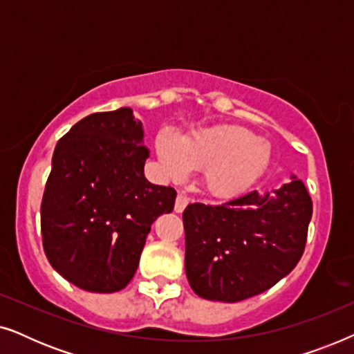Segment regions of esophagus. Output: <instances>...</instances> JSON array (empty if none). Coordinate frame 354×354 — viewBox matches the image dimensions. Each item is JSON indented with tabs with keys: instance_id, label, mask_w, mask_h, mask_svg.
Returning a JSON list of instances; mask_svg holds the SVG:
<instances>
[{
	"instance_id": "esophagus-1",
	"label": "esophagus",
	"mask_w": 354,
	"mask_h": 354,
	"mask_svg": "<svg viewBox=\"0 0 354 354\" xmlns=\"http://www.w3.org/2000/svg\"><path fill=\"white\" fill-rule=\"evenodd\" d=\"M187 205H188V196L185 193H178L176 198V206H174V209H176V212H182L187 207Z\"/></svg>"
}]
</instances>
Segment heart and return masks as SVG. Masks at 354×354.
Here are the masks:
<instances>
[{
  "mask_svg": "<svg viewBox=\"0 0 354 354\" xmlns=\"http://www.w3.org/2000/svg\"><path fill=\"white\" fill-rule=\"evenodd\" d=\"M154 147L166 177L180 182L192 169L203 171L206 190L222 198L250 188L270 161V145L239 125L200 129L182 138L161 130Z\"/></svg>",
  "mask_w": 354,
  "mask_h": 354,
  "instance_id": "heart-1",
  "label": "heart"
}]
</instances>
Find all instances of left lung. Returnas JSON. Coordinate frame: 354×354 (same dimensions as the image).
Returning <instances> with one entry per match:
<instances>
[{"label":"left lung","mask_w":354,"mask_h":354,"mask_svg":"<svg viewBox=\"0 0 354 354\" xmlns=\"http://www.w3.org/2000/svg\"><path fill=\"white\" fill-rule=\"evenodd\" d=\"M274 193L253 190L222 205L185 207V272L198 297L243 301L274 287L298 264L311 196L297 178Z\"/></svg>","instance_id":"left-lung-1"}]
</instances>
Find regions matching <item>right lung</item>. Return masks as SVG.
Wrapping results in <instances>:
<instances>
[{"instance_id":"right-lung-1","label":"right lung","mask_w":354,"mask_h":354,"mask_svg":"<svg viewBox=\"0 0 354 354\" xmlns=\"http://www.w3.org/2000/svg\"><path fill=\"white\" fill-rule=\"evenodd\" d=\"M148 158L130 108L86 115L57 142L41 200L43 250L75 287H127L151 224L174 209L176 190L145 178Z\"/></svg>"}]
</instances>
